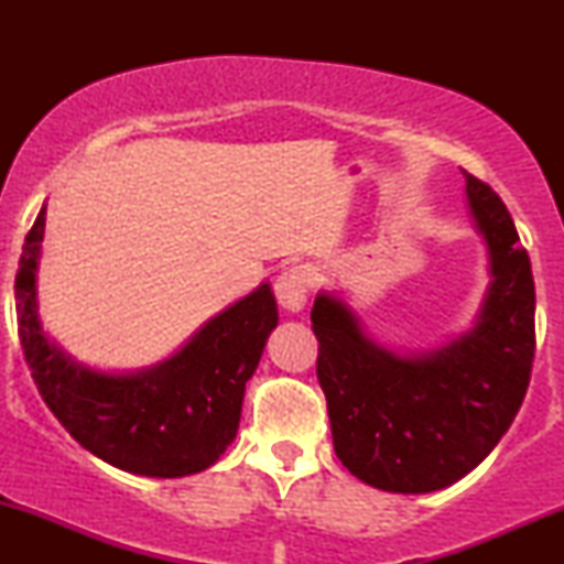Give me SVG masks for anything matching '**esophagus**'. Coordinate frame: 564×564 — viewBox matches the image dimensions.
Masks as SVG:
<instances>
[{"label": "esophagus", "mask_w": 564, "mask_h": 564, "mask_svg": "<svg viewBox=\"0 0 564 564\" xmlns=\"http://www.w3.org/2000/svg\"><path fill=\"white\" fill-rule=\"evenodd\" d=\"M313 274L305 267H292L288 272H282L274 282V295L276 303L282 305V311L300 313L307 303V292H311Z\"/></svg>", "instance_id": "34e87169"}]
</instances>
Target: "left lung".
Masks as SVG:
<instances>
[{
	"instance_id": "obj_1",
	"label": "left lung",
	"mask_w": 564,
	"mask_h": 564,
	"mask_svg": "<svg viewBox=\"0 0 564 564\" xmlns=\"http://www.w3.org/2000/svg\"><path fill=\"white\" fill-rule=\"evenodd\" d=\"M465 174L490 253V288L469 334L423 357L375 344L341 300L321 292L311 321L318 382L341 465L388 492L449 488L511 426L534 361V276L513 218L490 184Z\"/></svg>"
}]
</instances>
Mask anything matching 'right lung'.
Segmentation results:
<instances>
[{"label":"right lung","instance_id":"add662e5","mask_svg":"<svg viewBox=\"0 0 564 564\" xmlns=\"http://www.w3.org/2000/svg\"><path fill=\"white\" fill-rule=\"evenodd\" d=\"M45 205L22 246L14 276L18 334L45 405L68 434L107 465L145 477L203 473L236 438L243 390L276 326L269 284L207 321L182 351L135 375L76 365L43 334L35 272Z\"/></svg>","mask_w":564,"mask_h":564}]
</instances>
